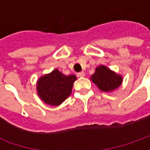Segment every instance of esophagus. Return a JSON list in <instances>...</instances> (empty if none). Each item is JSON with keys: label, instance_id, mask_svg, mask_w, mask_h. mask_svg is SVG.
Listing matches in <instances>:
<instances>
[{"label": "esophagus", "instance_id": "esophagus-1", "mask_svg": "<svg viewBox=\"0 0 150 150\" xmlns=\"http://www.w3.org/2000/svg\"><path fill=\"white\" fill-rule=\"evenodd\" d=\"M77 75H78L79 77H83L85 75V73L83 71L82 72H79L78 74H77Z\"/></svg>", "mask_w": 150, "mask_h": 150}]
</instances>
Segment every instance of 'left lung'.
I'll list each match as a JSON object with an SVG mask.
<instances>
[{
	"label": "left lung",
	"instance_id": "left-lung-1",
	"mask_svg": "<svg viewBox=\"0 0 150 150\" xmlns=\"http://www.w3.org/2000/svg\"><path fill=\"white\" fill-rule=\"evenodd\" d=\"M91 80L98 88L104 92H109L116 90L122 83L121 75L111 71L104 65L99 66L96 68L95 73L91 75Z\"/></svg>",
	"mask_w": 150,
	"mask_h": 150
}]
</instances>
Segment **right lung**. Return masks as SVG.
I'll return each mask as SVG.
<instances>
[{
  "label": "right lung",
  "instance_id": "1",
  "mask_svg": "<svg viewBox=\"0 0 150 150\" xmlns=\"http://www.w3.org/2000/svg\"><path fill=\"white\" fill-rule=\"evenodd\" d=\"M76 79L75 75H65L54 69L38 80V95L46 104L59 106L71 94L73 83Z\"/></svg>",
  "mask_w": 150,
  "mask_h": 150
}]
</instances>
